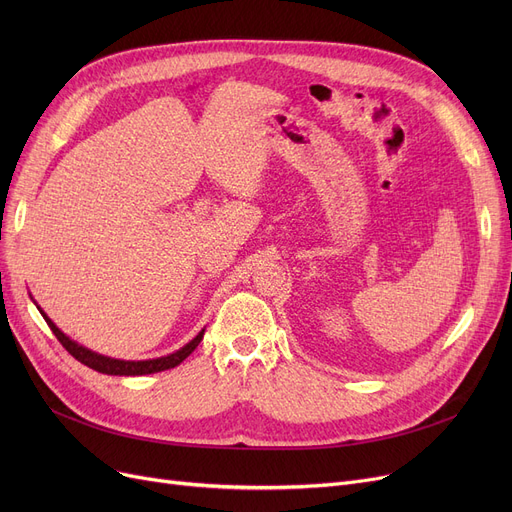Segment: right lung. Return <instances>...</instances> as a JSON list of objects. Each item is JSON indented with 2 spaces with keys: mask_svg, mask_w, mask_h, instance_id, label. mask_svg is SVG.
Returning <instances> with one entry per match:
<instances>
[{
  "mask_svg": "<svg viewBox=\"0 0 512 512\" xmlns=\"http://www.w3.org/2000/svg\"><path fill=\"white\" fill-rule=\"evenodd\" d=\"M41 311V307H37ZM41 315L45 317L47 326L51 328V332L56 334V338L62 342V346L66 348V351L83 365L99 371V373H107V375H147V373H157V371H166V369H172L176 365H180L188 355H191L195 348L199 346V342L203 340V334L205 330H201L191 342L184 344L180 351L168 355V357H159V359H147V361H122V359H112V357H103L99 353H93L89 351V348H85L83 344H78L74 340H70L53 321L41 311Z\"/></svg>",
  "mask_w": 512,
  "mask_h": 512,
  "instance_id": "1",
  "label": "right lung"
}]
</instances>
